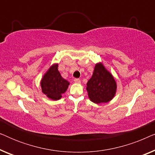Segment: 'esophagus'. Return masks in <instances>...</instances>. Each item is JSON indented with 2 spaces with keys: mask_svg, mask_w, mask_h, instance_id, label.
Returning <instances> with one entry per match:
<instances>
[{
  "mask_svg": "<svg viewBox=\"0 0 155 155\" xmlns=\"http://www.w3.org/2000/svg\"><path fill=\"white\" fill-rule=\"evenodd\" d=\"M74 82H75V83H80V80L79 78H75V79H74Z\"/></svg>",
  "mask_w": 155,
  "mask_h": 155,
  "instance_id": "34e87169",
  "label": "esophagus"
}]
</instances>
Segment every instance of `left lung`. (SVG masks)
I'll return each instance as SVG.
<instances>
[{
  "label": "left lung",
  "mask_w": 155,
  "mask_h": 155,
  "mask_svg": "<svg viewBox=\"0 0 155 155\" xmlns=\"http://www.w3.org/2000/svg\"><path fill=\"white\" fill-rule=\"evenodd\" d=\"M89 98L95 104L107 103L115 96L116 83L101 63L95 65L92 78L87 83Z\"/></svg>",
  "instance_id": "8db88e82"
}]
</instances>
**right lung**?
<instances>
[{
  "instance_id": "right-lung-1",
  "label": "right lung",
  "mask_w": 155,
  "mask_h": 155,
  "mask_svg": "<svg viewBox=\"0 0 155 155\" xmlns=\"http://www.w3.org/2000/svg\"><path fill=\"white\" fill-rule=\"evenodd\" d=\"M68 85L69 82L61 77L58 70V64L52 65L41 81L42 92L53 100L61 99Z\"/></svg>"
}]
</instances>
